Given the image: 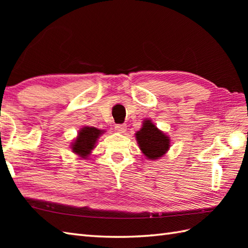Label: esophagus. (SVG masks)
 I'll list each match as a JSON object with an SVG mask.
<instances>
[{"instance_id":"34e87169","label":"esophagus","mask_w":248,"mask_h":248,"mask_svg":"<svg viewBox=\"0 0 248 248\" xmlns=\"http://www.w3.org/2000/svg\"><path fill=\"white\" fill-rule=\"evenodd\" d=\"M115 129L118 131L119 133H124L127 131V124H118L115 125Z\"/></svg>"}]
</instances>
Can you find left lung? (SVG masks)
Instances as JSON below:
<instances>
[{"label": "left lung", "instance_id": "1", "mask_svg": "<svg viewBox=\"0 0 248 248\" xmlns=\"http://www.w3.org/2000/svg\"><path fill=\"white\" fill-rule=\"evenodd\" d=\"M136 140L141 152L148 160H156L164 155L170 147V140L152 124L146 119L143 127L135 133Z\"/></svg>", "mask_w": 248, "mask_h": 248}]
</instances>
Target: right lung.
<instances>
[{
  "mask_svg": "<svg viewBox=\"0 0 248 248\" xmlns=\"http://www.w3.org/2000/svg\"><path fill=\"white\" fill-rule=\"evenodd\" d=\"M103 133L102 130L94 127H84L80 130L77 140L71 145L72 151L83 159H87L92 150L94 148L99 136Z\"/></svg>",
  "mask_w": 248,
  "mask_h": 248,
  "instance_id": "1",
  "label": "right lung"
}]
</instances>
